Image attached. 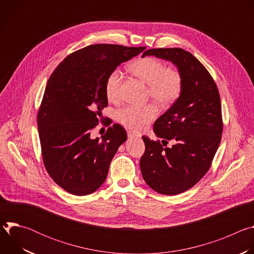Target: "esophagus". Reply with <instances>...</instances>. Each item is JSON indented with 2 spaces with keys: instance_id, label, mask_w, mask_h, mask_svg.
I'll return each instance as SVG.
<instances>
[{
  "instance_id": "esophagus-1",
  "label": "esophagus",
  "mask_w": 254,
  "mask_h": 254,
  "mask_svg": "<svg viewBox=\"0 0 254 254\" xmlns=\"http://www.w3.org/2000/svg\"><path fill=\"white\" fill-rule=\"evenodd\" d=\"M127 136H128V138H133V137H138V134H135L132 131H128L127 132Z\"/></svg>"
}]
</instances>
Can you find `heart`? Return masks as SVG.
I'll return each mask as SVG.
<instances>
[{
    "instance_id": "1",
    "label": "heart",
    "mask_w": 254,
    "mask_h": 254,
    "mask_svg": "<svg viewBox=\"0 0 254 254\" xmlns=\"http://www.w3.org/2000/svg\"><path fill=\"white\" fill-rule=\"evenodd\" d=\"M132 73L148 85L149 95L161 105L174 103L181 95L183 79L180 72L156 58L144 57L131 63ZM122 72L113 70L105 80V95L110 101H117L120 97ZM158 108L154 104L144 106L128 105L118 113L119 121L134 131L146 128L157 117Z\"/></svg>"
}]
</instances>
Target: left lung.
I'll use <instances>...</instances> for the list:
<instances>
[{"instance_id": "8db88e82", "label": "left lung", "mask_w": 254, "mask_h": 254, "mask_svg": "<svg viewBox=\"0 0 254 254\" xmlns=\"http://www.w3.org/2000/svg\"><path fill=\"white\" fill-rule=\"evenodd\" d=\"M156 56L171 61L182 75L179 98L154 124L160 140L142 136L146 151L139 167L146 183L163 195L183 193L205 176L219 147L223 130L218 88L204 65L181 48L144 51L141 57ZM172 139V148H164Z\"/></svg>"}]
</instances>
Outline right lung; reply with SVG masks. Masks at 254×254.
<instances>
[{"label":"right lung","instance_id":"right-lung-1","mask_svg":"<svg viewBox=\"0 0 254 254\" xmlns=\"http://www.w3.org/2000/svg\"><path fill=\"white\" fill-rule=\"evenodd\" d=\"M144 48L90 45L68 55L50 76L38 112V131L44 166L68 193L85 196L95 192L127 140L126 129L118 124L100 138H91L90 132L107 106L108 74Z\"/></svg>","mask_w":254,"mask_h":254}]
</instances>
